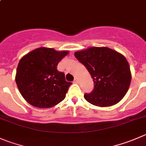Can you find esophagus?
<instances>
[{
  "mask_svg": "<svg viewBox=\"0 0 146 146\" xmlns=\"http://www.w3.org/2000/svg\"><path fill=\"white\" fill-rule=\"evenodd\" d=\"M78 82H79V80L78 78H75L74 80H73V83H78Z\"/></svg>",
  "mask_w": 146,
  "mask_h": 146,
  "instance_id": "1",
  "label": "esophagus"
}]
</instances>
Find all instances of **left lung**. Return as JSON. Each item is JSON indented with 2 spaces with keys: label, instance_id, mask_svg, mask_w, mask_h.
<instances>
[{
  "label": "left lung",
  "instance_id": "1",
  "mask_svg": "<svg viewBox=\"0 0 146 146\" xmlns=\"http://www.w3.org/2000/svg\"><path fill=\"white\" fill-rule=\"evenodd\" d=\"M90 73L94 88L84 98L94 106L116 104L125 96L131 81L128 61L123 55L107 47H92L75 53Z\"/></svg>",
  "mask_w": 146,
  "mask_h": 146
}]
</instances>
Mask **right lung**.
<instances>
[{
	"label": "right lung",
	"mask_w": 146,
	"mask_h": 146,
	"mask_svg": "<svg viewBox=\"0 0 146 146\" xmlns=\"http://www.w3.org/2000/svg\"><path fill=\"white\" fill-rule=\"evenodd\" d=\"M68 53L42 47L21 59L15 82L28 103L35 107L47 108L64 100L72 83L66 81L64 73L58 71L57 66Z\"/></svg>",
	"instance_id": "add662e5"
}]
</instances>
